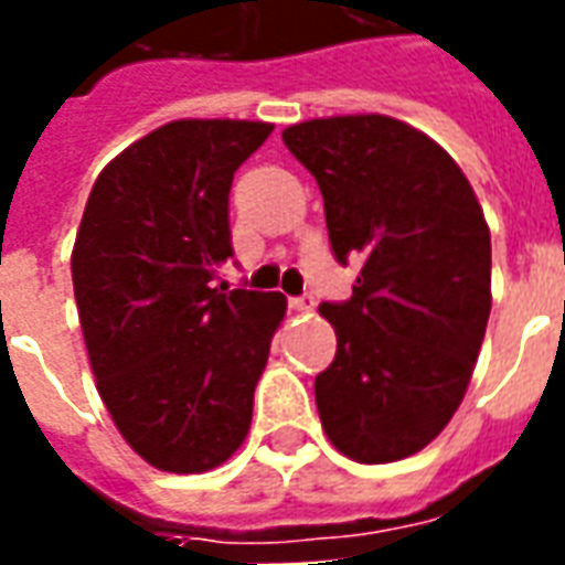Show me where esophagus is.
Returning <instances> with one entry per match:
<instances>
[{"mask_svg": "<svg viewBox=\"0 0 565 565\" xmlns=\"http://www.w3.org/2000/svg\"><path fill=\"white\" fill-rule=\"evenodd\" d=\"M315 306H318V302H315V296L311 294L294 296V299H290V308H294V311H315Z\"/></svg>", "mask_w": 565, "mask_h": 565, "instance_id": "34e87169", "label": "esophagus"}]
</instances>
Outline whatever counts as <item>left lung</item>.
Instances as JSON below:
<instances>
[{"mask_svg": "<svg viewBox=\"0 0 565 565\" xmlns=\"http://www.w3.org/2000/svg\"><path fill=\"white\" fill-rule=\"evenodd\" d=\"M315 174L332 254L360 259L354 294L323 302L339 348L315 379L320 424L344 457L393 462L460 408L490 318V230L448 150L384 115L281 132Z\"/></svg>", "mask_w": 565, "mask_h": 565, "instance_id": "1", "label": "left lung"}]
</instances>
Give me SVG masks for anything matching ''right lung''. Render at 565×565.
I'll use <instances>...</instances> for the list:
<instances>
[{
	"label": "right lung",
	"mask_w": 565,
	"mask_h": 565,
	"mask_svg": "<svg viewBox=\"0 0 565 565\" xmlns=\"http://www.w3.org/2000/svg\"><path fill=\"white\" fill-rule=\"evenodd\" d=\"M263 120H172L105 166L72 250L96 387L129 448L209 472L245 441L287 299L217 287L233 257V174Z\"/></svg>",
	"instance_id": "add662e5"
}]
</instances>
